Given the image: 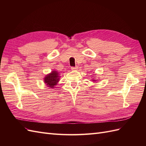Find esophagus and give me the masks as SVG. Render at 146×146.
Listing matches in <instances>:
<instances>
[{"label":"esophagus","mask_w":146,"mask_h":146,"mask_svg":"<svg viewBox=\"0 0 146 146\" xmlns=\"http://www.w3.org/2000/svg\"><path fill=\"white\" fill-rule=\"evenodd\" d=\"M78 69V67L77 66H76V67H71V70H77Z\"/></svg>","instance_id":"34e87169"}]
</instances>
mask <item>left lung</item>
I'll return each instance as SVG.
<instances>
[{"label":"left lung","instance_id":"1","mask_svg":"<svg viewBox=\"0 0 146 146\" xmlns=\"http://www.w3.org/2000/svg\"><path fill=\"white\" fill-rule=\"evenodd\" d=\"M92 81L96 82V81H97V80H95V79H92Z\"/></svg>","mask_w":146,"mask_h":146}]
</instances>
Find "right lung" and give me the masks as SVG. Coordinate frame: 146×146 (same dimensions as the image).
I'll use <instances>...</instances> for the list:
<instances>
[{
    "instance_id": "add662e5",
    "label": "right lung",
    "mask_w": 146,
    "mask_h": 146,
    "mask_svg": "<svg viewBox=\"0 0 146 146\" xmlns=\"http://www.w3.org/2000/svg\"><path fill=\"white\" fill-rule=\"evenodd\" d=\"M60 75L58 72L56 70H53L51 73L46 75L44 78V82L45 83L46 86L50 88H54L55 86L57 85V83L60 80Z\"/></svg>"
}]
</instances>
